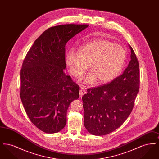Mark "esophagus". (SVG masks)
I'll list each match as a JSON object with an SVG mask.
<instances>
[{"mask_svg":"<svg viewBox=\"0 0 159 159\" xmlns=\"http://www.w3.org/2000/svg\"><path fill=\"white\" fill-rule=\"evenodd\" d=\"M85 88H83V87H81V89H80V93H79V97H80V98H82V97H83V95H84L85 93H86V91H85V89H84Z\"/></svg>","mask_w":159,"mask_h":159,"instance_id":"esophagus-1","label":"esophagus"}]
</instances>
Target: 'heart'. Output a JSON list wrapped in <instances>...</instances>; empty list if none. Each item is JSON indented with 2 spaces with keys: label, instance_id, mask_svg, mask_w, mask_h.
<instances>
[{
  "label": "heart",
  "instance_id": "1",
  "mask_svg": "<svg viewBox=\"0 0 159 159\" xmlns=\"http://www.w3.org/2000/svg\"><path fill=\"white\" fill-rule=\"evenodd\" d=\"M126 58L125 49L106 40L99 39L80 46L77 53L68 51L66 63L70 74L80 77L88 68L91 69L81 82L86 84L105 83L113 80L120 72Z\"/></svg>",
  "mask_w": 159,
  "mask_h": 159
}]
</instances>
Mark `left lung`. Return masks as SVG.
<instances>
[{
	"instance_id": "8db88e82",
	"label": "left lung",
	"mask_w": 159,
	"mask_h": 159,
	"mask_svg": "<svg viewBox=\"0 0 159 159\" xmlns=\"http://www.w3.org/2000/svg\"><path fill=\"white\" fill-rule=\"evenodd\" d=\"M128 67L110 83L88 89L82 97L84 125L92 135L108 134L131 113L139 88V62L132 48Z\"/></svg>"
}]
</instances>
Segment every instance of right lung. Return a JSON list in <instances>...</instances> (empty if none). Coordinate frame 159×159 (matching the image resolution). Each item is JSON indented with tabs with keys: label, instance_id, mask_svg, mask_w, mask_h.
Instances as JSON below:
<instances>
[{
	"label": "right lung",
	"instance_id": "1",
	"mask_svg": "<svg viewBox=\"0 0 159 159\" xmlns=\"http://www.w3.org/2000/svg\"><path fill=\"white\" fill-rule=\"evenodd\" d=\"M88 27L69 24L49 28L34 41L23 61L21 99L32 123L45 133L64 128L68 107L79 98L80 87L64 71L66 45Z\"/></svg>",
	"mask_w": 159,
	"mask_h": 159
}]
</instances>
